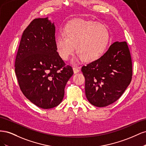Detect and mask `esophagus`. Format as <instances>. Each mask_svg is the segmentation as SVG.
Masks as SVG:
<instances>
[{
	"label": "esophagus",
	"instance_id": "esophagus-1",
	"mask_svg": "<svg viewBox=\"0 0 146 146\" xmlns=\"http://www.w3.org/2000/svg\"><path fill=\"white\" fill-rule=\"evenodd\" d=\"M73 70H74V72L76 74L80 71V69L77 67H76V66H74V67H73Z\"/></svg>",
	"mask_w": 146,
	"mask_h": 146
}]
</instances>
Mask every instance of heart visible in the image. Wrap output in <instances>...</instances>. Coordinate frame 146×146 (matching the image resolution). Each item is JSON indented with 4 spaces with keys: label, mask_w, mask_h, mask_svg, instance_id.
I'll use <instances>...</instances> for the list:
<instances>
[{
    "label": "heart",
    "mask_w": 146,
    "mask_h": 146,
    "mask_svg": "<svg viewBox=\"0 0 146 146\" xmlns=\"http://www.w3.org/2000/svg\"><path fill=\"white\" fill-rule=\"evenodd\" d=\"M63 33L56 38V51L61 59L67 61L76 51L77 47L78 53L72 60L74 63L98 59L109 41V32L106 26L81 19L69 23Z\"/></svg>",
    "instance_id": "1"
}]
</instances>
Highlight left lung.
<instances>
[{"mask_svg": "<svg viewBox=\"0 0 146 146\" xmlns=\"http://www.w3.org/2000/svg\"><path fill=\"white\" fill-rule=\"evenodd\" d=\"M85 94L90 104L104 107L116 102L132 78V62L126 41L115 42L98 60L83 66Z\"/></svg>", "mask_w": 146, "mask_h": 146, "instance_id": "left-lung-1", "label": "left lung"}]
</instances>
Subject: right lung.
<instances>
[{
	"label": "right lung",
	"instance_id": "right-lung-1",
	"mask_svg": "<svg viewBox=\"0 0 146 146\" xmlns=\"http://www.w3.org/2000/svg\"><path fill=\"white\" fill-rule=\"evenodd\" d=\"M15 67L20 89L31 102L43 109L61 102L74 72L58 54L55 27L47 17L33 19L24 30Z\"/></svg>",
	"mask_w": 146,
	"mask_h": 146
}]
</instances>
